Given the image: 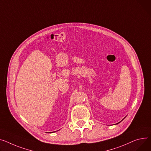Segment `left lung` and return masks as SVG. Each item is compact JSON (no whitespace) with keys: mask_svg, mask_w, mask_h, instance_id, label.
I'll return each instance as SVG.
<instances>
[{"mask_svg":"<svg viewBox=\"0 0 151 151\" xmlns=\"http://www.w3.org/2000/svg\"><path fill=\"white\" fill-rule=\"evenodd\" d=\"M124 118H125V117H124ZM124 118H123V119H124ZM123 119H122V120H123ZM122 121H121V122H122ZM119 122V123H116V124H118V123H120V122Z\"/></svg>","mask_w":151,"mask_h":151,"instance_id":"left-lung-1","label":"left lung"}]
</instances>
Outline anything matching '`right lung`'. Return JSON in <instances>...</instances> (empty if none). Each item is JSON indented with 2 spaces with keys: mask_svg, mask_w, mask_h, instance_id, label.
<instances>
[{
  "mask_svg": "<svg viewBox=\"0 0 151 151\" xmlns=\"http://www.w3.org/2000/svg\"><path fill=\"white\" fill-rule=\"evenodd\" d=\"M49 133H52V132H49Z\"/></svg>",
  "mask_w": 151,
  "mask_h": 151,
  "instance_id": "1",
  "label": "right lung"
}]
</instances>
